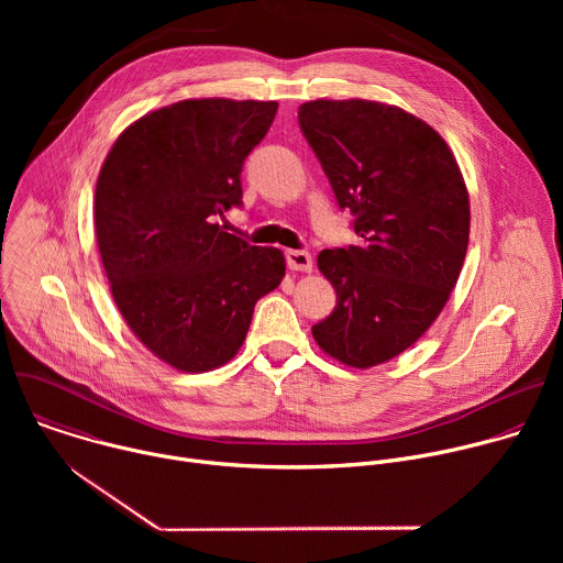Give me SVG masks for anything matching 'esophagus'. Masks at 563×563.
Segmentation results:
<instances>
[{
	"mask_svg": "<svg viewBox=\"0 0 563 563\" xmlns=\"http://www.w3.org/2000/svg\"><path fill=\"white\" fill-rule=\"evenodd\" d=\"M287 267L291 272H311V254L305 250H287L285 252Z\"/></svg>",
	"mask_w": 563,
	"mask_h": 563,
	"instance_id": "obj_1",
	"label": "esophagus"
}]
</instances>
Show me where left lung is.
<instances>
[{"mask_svg":"<svg viewBox=\"0 0 563 563\" xmlns=\"http://www.w3.org/2000/svg\"><path fill=\"white\" fill-rule=\"evenodd\" d=\"M298 124L358 235L318 254L336 307L311 334L365 369L417 343L448 302L467 252V189L445 140L404 109L316 100Z\"/></svg>","mask_w":563,"mask_h":563,"instance_id":"1","label":"left lung"}]
</instances>
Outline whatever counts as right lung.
<instances>
[{
  "label": "right lung",
  "instance_id": "add662e5",
  "mask_svg": "<svg viewBox=\"0 0 563 563\" xmlns=\"http://www.w3.org/2000/svg\"><path fill=\"white\" fill-rule=\"evenodd\" d=\"M278 104L183 100L133 122L96 189V233L131 332L183 372L224 365L256 302L285 276L283 252L252 247L218 218L243 205V165Z\"/></svg>",
  "mask_w": 563,
  "mask_h": 563
}]
</instances>
